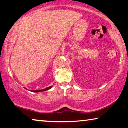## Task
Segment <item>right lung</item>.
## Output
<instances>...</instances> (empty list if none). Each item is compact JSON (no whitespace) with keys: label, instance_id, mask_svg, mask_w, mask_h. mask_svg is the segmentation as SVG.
<instances>
[{"label":"right lung","instance_id":"1","mask_svg":"<svg viewBox=\"0 0 128 128\" xmlns=\"http://www.w3.org/2000/svg\"><path fill=\"white\" fill-rule=\"evenodd\" d=\"M52 88V86H50V87L48 88H44V89L43 90H32V92H43V91H46V90H48L50 88Z\"/></svg>","mask_w":128,"mask_h":128}]
</instances>
